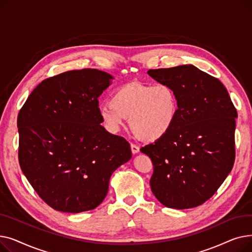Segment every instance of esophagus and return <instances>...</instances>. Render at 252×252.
<instances>
[{
	"label": "esophagus",
	"instance_id": "34e87169",
	"mask_svg": "<svg viewBox=\"0 0 252 252\" xmlns=\"http://www.w3.org/2000/svg\"><path fill=\"white\" fill-rule=\"evenodd\" d=\"M130 150H131V153H133V154H137V153H139L140 148L135 144H130Z\"/></svg>",
	"mask_w": 252,
	"mask_h": 252
}]
</instances>
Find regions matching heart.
Returning <instances> with one entry per match:
<instances>
[{"instance_id":"heart-1","label":"heart","mask_w":252,"mask_h":252,"mask_svg":"<svg viewBox=\"0 0 252 252\" xmlns=\"http://www.w3.org/2000/svg\"><path fill=\"white\" fill-rule=\"evenodd\" d=\"M110 104L99 110L101 124L116 134L128 118L131 131L141 140L154 142L173 127L179 110L176 91L166 83H130L117 88Z\"/></svg>"}]
</instances>
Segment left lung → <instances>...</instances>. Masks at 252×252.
Returning a JSON list of instances; mask_svg holds the SVG:
<instances>
[{
	"mask_svg": "<svg viewBox=\"0 0 252 252\" xmlns=\"http://www.w3.org/2000/svg\"><path fill=\"white\" fill-rule=\"evenodd\" d=\"M148 74L173 87L179 101L173 127L141 148L154 166L151 190L166 207H196L217 192L233 168L236 108L219 79L194 65Z\"/></svg>",
	"mask_w": 252,
	"mask_h": 252,
	"instance_id": "left-lung-1",
	"label": "left lung"
}]
</instances>
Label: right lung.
<instances>
[{"label":"right lung","instance_id":"obj_1","mask_svg":"<svg viewBox=\"0 0 252 252\" xmlns=\"http://www.w3.org/2000/svg\"><path fill=\"white\" fill-rule=\"evenodd\" d=\"M111 79L91 68L49 77L19 111L20 167L38 196L58 211L96 208L113 171L130 159L127 141L100 125L98 98Z\"/></svg>","mask_w":252,"mask_h":252}]
</instances>
